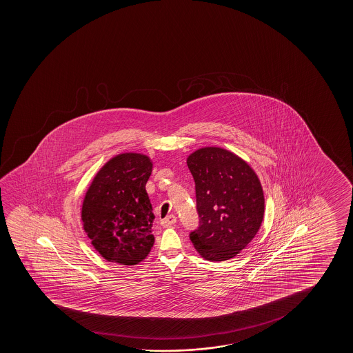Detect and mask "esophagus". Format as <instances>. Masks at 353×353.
I'll use <instances>...</instances> for the list:
<instances>
[{"label": "esophagus", "instance_id": "34e87169", "mask_svg": "<svg viewBox=\"0 0 353 353\" xmlns=\"http://www.w3.org/2000/svg\"><path fill=\"white\" fill-rule=\"evenodd\" d=\"M177 222V218L174 214H170L168 217H165L164 219L160 221V224L164 228L171 227L174 225V223Z\"/></svg>", "mask_w": 353, "mask_h": 353}]
</instances>
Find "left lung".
<instances>
[{
	"instance_id": "obj_1",
	"label": "left lung",
	"mask_w": 353,
	"mask_h": 353,
	"mask_svg": "<svg viewBox=\"0 0 353 353\" xmlns=\"http://www.w3.org/2000/svg\"><path fill=\"white\" fill-rule=\"evenodd\" d=\"M187 165L195 181L200 217L190 240L206 261L232 259L253 240L263 222L261 181L245 160L219 147L195 150Z\"/></svg>"
}]
</instances>
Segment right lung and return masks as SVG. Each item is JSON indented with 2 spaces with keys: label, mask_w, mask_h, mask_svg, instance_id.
<instances>
[{
  "label": "right lung",
  "mask_w": 353,
  "mask_h": 353,
  "mask_svg": "<svg viewBox=\"0 0 353 353\" xmlns=\"http://www.w3.org/2000/svg\"><path fill=\"white\" fill-rule=\"evenodd\" d=\"M150 157L121 153L102 166L82 205L83 229L106 261L136 265L154 245L145 183L152 174Z\"/></svg>",
  "instance_id": "1"
}]
</instances>
